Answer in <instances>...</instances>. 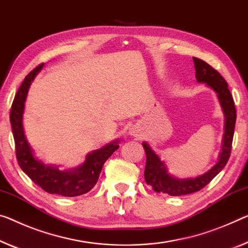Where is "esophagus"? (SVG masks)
<instances>
[{"label":"esophagus","mask_w":248,"mask_h":248,"mask_svg":"<svg viewBox=\"0 0 248 248\" xmlns=\"http://www.w3.org/2000/svg\"><path fill=\"white\" fill-rule=\"evenodd\" d=\"M131 134H133V135H136V131H135L134 128L131 129Z\"/></svg>","instance_id":"34e87169"}]
</instances>
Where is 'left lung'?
<instances>
[{
  "instance_id": "1",
  "label": "left lung",
  "mask_w": 248,
  "mask_h": 248,
  "mask_svg": "<svg viewBox=\"0 0 248 248\" xmlns=\"http://www.w3.org/2000/svg\"><path fill=\"white\" fill-rule=\"evenodd\" d=\"M193 61L197 81L200 83H205L207 86L212 87L218 96L220 106L225 114V133H224L222 152H220L219 159L216 165L202 176L188 178V180H178V178L170 176L167 173L165 164L159 159L147 143H143V147L146 153V165L145 172H144L146 184L152 186V188L156 193L169 194L170 196L192 194L205 187L225 167L231 156L232 143H233L236 108L227 83L223 76L206 62L197 58H193Z\"/></svg>"
}]
</instances>
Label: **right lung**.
Here are the masks:
<instances>
[{
  "instance_id": "add662e5",
  "label": "right lung",
  "mask_w": 248,
  "mask_h": 248,
  "mask_svg": "<svg viewBox=\"0 0 248 248\" xmlns=\"http://www.w3.org/2000/svg\"><path fill=\"white\" fill-rule=\"evenodd\" d=\"M43 63L37 65L25 76L17 90L12 103L10 121L15 142V151L18 165L28 176L49 194H58L65 197H74L90 192L100 177L102 167L109 156L120 145L117 140L101 150L94 151L86 156L83 165L72 170H60L58 167L47 166L34 158L31 146L26 140L23 129V112L30 85L36 74L42 70Z\"/></svg>"
}]
</instances>
